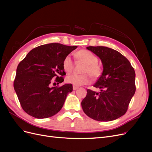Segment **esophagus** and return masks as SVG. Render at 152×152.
I'll return each instance as SVG.
<instances>
[{"mask_svg":"<svg viewBox=\"0 0 152 152\" xmlns=\"http://www.w3.org/2000/svg\"><path fill=\"white\" fill-rule=\"evenodd\" d=\"M78 89V87L75 86H73V90H76Z\"/></svg>","mask_w":152,"mask_h":152,"instance_id":"obj_1","label":"esophagus"}]
</instances>
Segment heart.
Segmentation results:
<instances>
[{
	"mask_svg": "<svg viewBox=\"0 0 152 152\" xmlns=\"http://www.w3.org/2000/svg\"><path fill=\"white\" fill-rule=\"evenodd\" d=\"M76 57L80 61L86 63L82 69L83 74H72L66 77V82L68 84L75 86L88 84L91 80V75L94 78H98L102 73V68L98 64L97 56L86 49H82L75 54ZM62 66L64 71L67 73L72 72L73 68V61L71 55H67L64 58Z\"/></svg>",
	"mask_w": 152,
	"mask_h": 152,
	"instance_id": "b5f03b06",
	"label": "heart"
}]
</instances>
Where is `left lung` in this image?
I'll return each mask as SVG.
<instances>
[{
  "label": "left lung",
  "mask_w": 152,
  "mask_h": 152,
  "mask_svg": "<svg viewBox=\"0 0 152 152\" xmlns=\"http://www.w3.org/2000/svg\"><path fill=\"white\" fill-rule=\"evenodd\" d=\"M87 49L101 59L103 71L94 87L101 91L87 90L81 103L84 112L98 121H112L122 117L136 91L135 71L129 61L117 50L104 46Z\"/></svg>",
  "instance_id": "left-lung-1"
}]
</instances>
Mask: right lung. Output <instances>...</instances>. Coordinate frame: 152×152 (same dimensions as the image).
Segmentation results:
<instances>
[{"mask_svg": "<svg viewBox=\"0 0 152 152\" xmlns=\"http://www.w3.org/2000/svg\"><path fill=\"white\" fill-rule=\"evenodd\" d=\"M77 46L51 43L37 47L18 64L14 88L23 110L37 118L52 117L60 111L72 85L50 87L52 79L61 83L66 75L62 63Z\"/></svg>", "mask_w": 152, "mask_h": 152, "instance_id": "right-lung-1", "label": "right lung"}]
</instances>
